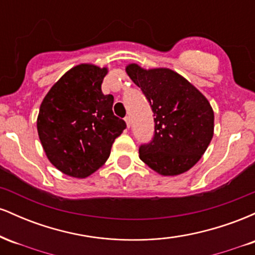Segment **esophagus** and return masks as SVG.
Wrapping results in <instances>:
<instances>
[{"label":"esophagus","instance_id":"1","mask_svg":"<svg viewBox=\"0 0 255 255\" xmlns=\"http://www.w3.org/2000/svg\"><path fill=\"white\" fill-rule=\"evenodd\" d=\"M125 121H126V124H127V127L129 128L130 127V118H129V116H126Z\"/></svg>","mask_w":255,"mask_h":255}]
</instances>
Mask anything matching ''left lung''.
<instances>
[{
	"label": "left lung",
	"mask_w": 255,
	"mask_h": 255,
	"mask_svg": "<svg viewBox=\"0 0 255 255\" xmlns=\"http://www.w3.org/2000/svg\"><path fill=\"white\" fill-rule=\"evenodd\" d=\"M153 111L154 133L140 145L139 157L164 176L189 170L200 159L213 136L215 115L209 101L180 74L168 68H126Z\"/></svg>",
	"instance_id": "8db88e82"
}]
</instances>
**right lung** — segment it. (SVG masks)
<instances>
[{"mask_svg":"<svg viewBox=\"0 0 255 255\" xmlns=\"http://www.w3.org/2000/svg\"><path fill=\"white\" fill-rule=\"evenodd\" d=\"M107 68L80 64L68 71L43 99L37 129L46 157L63 174L87 177L107 162L127 127L114 115V97L103 95Z\"/></svg>","mask_w":255,"mask_h":255,"instance_id":"add662e5","label":"right lung"}]
</instances>
